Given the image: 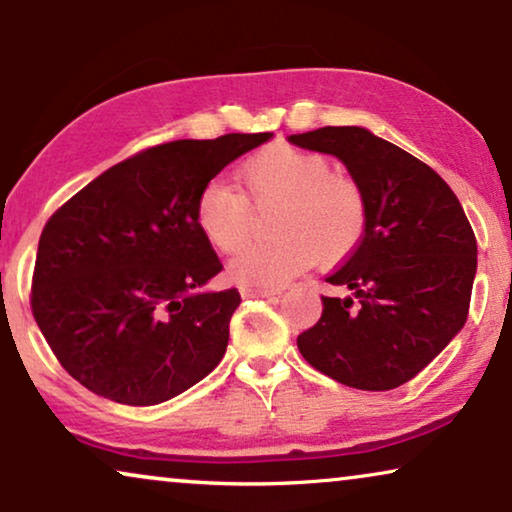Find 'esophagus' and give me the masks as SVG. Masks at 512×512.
I'll list each match as a JSON object with an SVG mask.
<instances>
[{"mask_svg": "<svg viewBox=\"0 0 512 512\" xmlns=\"http://www.w3.org/2000/svg\"><path fill=\"white\" fill-rule=\"evenodd\" d=\"M241 295L245 299H262V297L281 295V290H276V288H243Z\"/></svg>", "mask_w": 512, "mask_h": 512, "instance_id": "34e87169", "label": "esophagus"}]
</instances>
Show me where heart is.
I'll list each match as a JSON object with an SVG mask.
<instances>
[{
    "label": "heart",
    "mask_w": 512,
    "mask_h": 512,
    "mask_svg": "<svg viewBox=\"0 0 512 512\" xmlns=\"http://www.w3.org/2000/svg\"><path fill=\"white\" fill-rule=\"evenodd\" d=\"M330 170L323 154L274 142L238 168L243 194L217 180L201 189L196 229L220 252H236L248 241V201L257 208L278 203L271 220L276 238L238 252L229 264L231 281L281 288L313 262L335 267L358 248L367 229L365 192L356 180Z\"/></svg>",
    "instance_id": "heart-1"
}]
</instances>
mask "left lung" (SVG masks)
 <instances>
[{
  "label": "left lung",
  "mask_w": 512,
  "mask_h": 512,
  "mask_svg": "<svg viewBox=\"0 0 512 512\" xmlns=\"http://www.w3.org/2000/svg\"><path fill=\"white\" fill-rule=\"evenodd\" d=\"M332 154L367 199L363 241L323 297V316L297 337L318 372L360 391H388L424 370L468 318L478 243L459 199L431 166L360 126L290 135Z\"/></svg>",
  "instance_id": "left-lung-1"
}]
</instances>
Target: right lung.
<instances>
[{
  "instance_id": "obj_1",
  "label": "right lung",
  "mask_w": 512,
  "mask_h": 512,
  "mask_svg": "<svg viewBox=\"0 0 512 512\" xmlns=\"http://www.w3.org/2000/svg\"><path fill=\"white\" fill-rule=\"evenodd\" d=\"M274 133L175 140L117 163L46 222L32 313L60 365L121 405H159L220 363L236 288L194 222L196 196Z\"/></svg>"
}]
</instances>
